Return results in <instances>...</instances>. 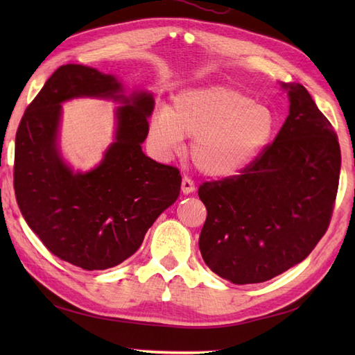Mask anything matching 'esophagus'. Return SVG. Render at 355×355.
Returning a JSON list of instances; mask_svg holds the SVG:
<instances>
[{
    "label": "esophagus",
    "instance_id": "1",
    "mask_svg": "<svg viewBox=\"0 0 355 355\" xmlns=\"http://www.w3.org/2000/svg\"><path fill=\"white\" fill-rule=\"evenodd\" d=\"M182 191L183 193H192L195 191V183L189 177H184L182 180Z\"/></svg>",
    "mask_w": 355,
    "mask_h": 355
}]
</instances>
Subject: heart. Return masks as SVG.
<instances>
[{"mask_svg": "<svg viewBox=\"0 0 355 355\" xmlns=\"http://www.w3.org/2000/svg\"><path fill=\"white\" fill-rule=\"evenodd\" d=\"M276 116L266 105L230 88L186 89L173 97L169 111L150 120L149 137L160 154L178 149L193 137L191 155L197 168L212 177L243 171L275 134Z\"/></svg>", "mask_w": 355, "mask_h": 355, "instance_id": "1", "label": "heart"}]
</instances>
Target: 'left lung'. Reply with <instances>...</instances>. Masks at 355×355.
Returning a JSON list of instances; mask_svg holds the SVG:
<instances>
[{
  "label": "left lung",
  "instance_id": "8db88e82",
  "mask_svg": "<svg viewBox=\"0 0 355 355\" xmlns=\"http://www.w3.org/2000/svg\"><path fill=\"white\" fill-rule=\"evenodd\" d=\"M273 143L241 171L200 186L207 209L200 252L223 279L259 284L302 262L329 225L340 175V146L329 120L300 84Z\"/></svg>",
  "mask_w": 355,
  "mask_h": 355
}]
</instances>
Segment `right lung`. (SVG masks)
Here are the masks:
<instances>
[{
	"mask_svg": "<svg viewBox=\"0 0 355 355\" xmlns=\"http://www.w3.org/2000/svg\"><path fill=\"white\" fill-rule=\"evenodd\" d=\"M85 95L124 105L101 164L74 174L57 149L60 103ZM153 110L150 94L125 97L114 76L76 64L59 67L27 107L15 139V195L28 227L58 258L84 270L116 267L178 198L180 171L141 150Z\"/></svg>",
	"mask_w": 355,
	"mask_h": 355,
	"instance_id": "right-lung-1",
	"label": "right lung"
}]
</instances>
